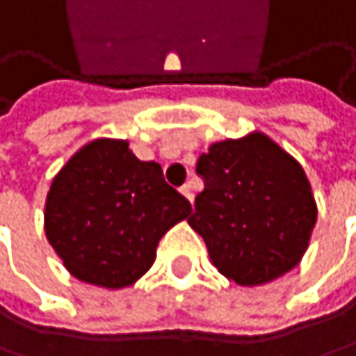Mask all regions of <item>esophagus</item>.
I'll return each instance as SVG.
<instances>
[{
	"label": "esophagus",
	"mask_w": 356,
	"mask_h": 356,
	"mask_svg": "<svg viewBox=\"0 0 356 356\" xmlns=\"http://www.w3.org/2000/svg\"><path fill=\"white\" fill-rule=\"evenodd\" d=\"M181 194L190 200V202H194V188H192V184H186V186H181Z\"/></svg>",
	"instance_id": "1"
}]
</instances>
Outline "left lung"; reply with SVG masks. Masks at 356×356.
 I'll return each mask as SVG.
<instances>
[{
  "instance_id": "obj_1",
  "label": "left lung",
  "mask_w": 356,
  "mask_h": 356,
  "mask_svg": "<svg viewBox=\"0 0 356 356\" xmlns=\"http://www.w3.org/2000/svg\"><path fill=\"white\" fill-rule=\"evenodd\" d=\"M204 190L188 219L213 265L240 286L292 271L309 248L317 204L302 166L265 133L217 141L198 158Z\"/></svg>"
}]
</instances>
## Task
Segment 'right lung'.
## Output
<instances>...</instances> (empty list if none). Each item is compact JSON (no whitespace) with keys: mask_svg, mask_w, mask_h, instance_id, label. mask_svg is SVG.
<instances>
[{"mask_svg":"<svg viewBox=\"0 0 356 356\" xmlns=\"http://www.w3.org/2000/svg\"><path fill=\"white\" fill-rule=\"evenodd\" d=\"M192 204L124 139H93L54 177L45 236L79 282L120 290L154 263L160 238L188 219Z\"/></svg>","mask_w":356,"mask_h":356,"instance_id":"right-lung-1","label":"right lung"}]
</instances>
